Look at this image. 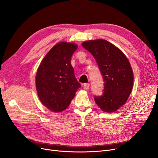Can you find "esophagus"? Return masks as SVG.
Here are the masks:
<instances>
[{"label":"esophagus","instance_id":"34e87169","mask_svg":"<svg viewBox=\"0 0 158 158\" xmlns=\"http://www.w3.org/2000/svg\"><path fill=\"white\" fill-rule=\"evenodd\" d=\"M89 88V84L88 83H86V84H84V88L85 89H88Z\"/></svg>","mask_w":158,"mask_h":158}]
</instances>
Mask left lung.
I'll return each instance as SVG.
<instances>
[{
    "instance_id": "obj_1",
    "label": "left lung",
    "mask_w": 158,
    "mask_h": 158,
    "mask_svg": "<svg viewBox=\"0 0 158 158\" xmlns=\"http://www.w3.org/2000/svg\"><path fill=\"white\" fill-rule=\"evenodd\" d=\"M82 45L94 56L104 82L103 94L94 96L95 102L102 111L114 112L132 92L134 76L130 63L120 49L106 40H89Z\"/></svg>"
}]
</instances>
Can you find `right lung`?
Returning <instances> with one entry per match:
<instances>
[{
    "mask_svg": "<svg viewBox=\"0 0 158 158\" xmlns=\"http://www.w3.org/2000/svg\"><path fill=\"white\" fill-rule=\"evenodd\" d=\"M78 45L60 42L43 59L35 76L36 89L41 102L53 112L69 107L80 87L70 60Z\"/></svg>",
    "mask_w": 158,
    "mask_h": 158,
    "instance_id": "1",
    "label": "right lung"
}]
</instances>
